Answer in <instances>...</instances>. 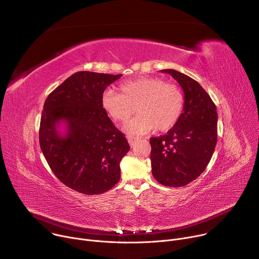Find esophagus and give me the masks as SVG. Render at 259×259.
<instances>
[{
    "label": "esophagus",
    "mask_w": 259,
    "mask_h": 259,
    "mask_svg": "<svg viewBox=\"0 0 259 259\" xmlns=\"http://www.w3.org/2000/svg\"><path fill=\"white\" fill-rule=\"evenodd\" d=\"M127 139H128L129 144H130L131 146H133V145H134V143H135V141H136V138H135V137H133V136H127Z\"/></svg>",
    "instance_id": "esophagus-1"
}]
</instances>
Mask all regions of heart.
Listing matches in <instances>:
<instances>
[{"label": "heart", "mask_w": 259, "mask_h": 259, "mask_svg": "<svg viewBox=\"0 0 259 259\" xmlns=\"http://www.w3.org/2000/svg\"><path fill=\"white\" fill-rule=\"evenodd\" d=\"M120 92L105 90L101 96L104 112L116 122H126L134 113L138 115L128 122L124 130L129 135L149 133L156 128L163 132L171 129L179 120L184 105L181 89L163 79L141 77L123 82Z\"/></svg>", "instance_id": "b5f03b06"}]
</instances>
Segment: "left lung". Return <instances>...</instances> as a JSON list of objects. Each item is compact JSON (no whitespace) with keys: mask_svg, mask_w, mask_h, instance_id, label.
Segmentation results:
<instances>
[{"mask_svg":"<svg viewBox=\"0 0 259 259\" xmlns=\"http://www.w3.org/2000/svg\"><path fill=\"white\" fill-rule=\"evenodd\" d=\"M184 93L182 114L167 134L150 139L152 173L163 186L184 187L209 164L217 142L216 106L203 87L175 69H163Z\"/></svg>","mask_w":259,"mask_h":259,"instance_id":"obj_1","label":"left lung"}]
</instances>
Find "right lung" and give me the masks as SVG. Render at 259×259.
I'll list each match as a JSON object with an SVG mask.
<instances>
[{
	"mask_svg": "<svg viewBox=\"0 0 259 259\" xmlns=\"http://www.w3.org/2000/svg\"><path fill=\"white\" fill-rule=\"evenodd\" d=\"M122 75L78 71L47 97L39 140L55 176L66 187L85 195H99L120 180V162L130 145L104 112L101 96ZM62 121L67 132L57 127Z\"/></svg>",
	"mask_w": 259,
	"mask_h": 259,
	"instance_id": "1",
	"label": "right lung"
}]
</instances>
